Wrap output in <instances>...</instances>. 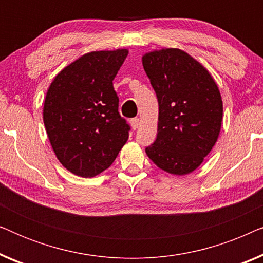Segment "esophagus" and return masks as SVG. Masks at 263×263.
I'll list each match as a JSON object with an SVG mask.
<instances>
[{"instance_id":"34e87169","label":"esophagus","mask_w":263,"mask_h":263,"mask_svg":"<svg viewBox=\"0 0 263 263\" xmlns=\"http://www.w3.org/2000/svg\"><path fill=\"white\" fill-rule=\"evenodd\" d=\"M130 124H132L133 130H136V129H138V127H139V124H140V120H139V118H132Z\"/></svg>"}]
</instances>
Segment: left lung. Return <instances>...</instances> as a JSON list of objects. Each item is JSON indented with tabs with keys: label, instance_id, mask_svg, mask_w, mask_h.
<instances>
[{
	"label": "left lung",
	"instance_id": "8db88e82",
	"mask_svg": "<svg viewBox=\"0 0 263 263\" xmlns=\"http://www.w3.org/2000/svg\"><path fill=\"white\" fill-rule=\"evenodd\" d=\"M142 64L159 104L157 139L146 147L147 156L168 174H190L220 133L218 86L206 68L179 49L146 53Z\"/></svg>",
	"mask_w": 263,
	"mask_h": 263
}]
</instances>
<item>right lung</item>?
<instances>
[{
  "instance_id": "right-lung-1",
  "label": "right lung",
  "mask_w": 263,
  "mask_h": 263,
  "mask_svg": "<svg viewBox=\"0 0 263 263\" xmlns=\"http://www.w3.org/2000/svg\"><path fill=\"white\" fill-rule=\"evenodd\" d=\"M128 50L92 51L61 70L46 93L43 120L57 159L71 174L106 170L129 138L112 81Z\"/></svg>"
}]
</instances>
